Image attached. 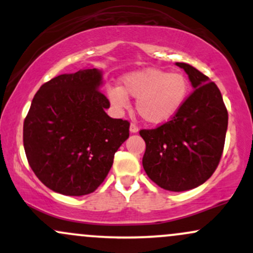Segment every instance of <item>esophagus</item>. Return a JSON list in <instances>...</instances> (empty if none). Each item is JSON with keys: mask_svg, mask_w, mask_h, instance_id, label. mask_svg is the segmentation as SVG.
I'll list each match as a JSON object with an SVG mask.
<instances>
[{"mask_svg": "<svg viewBox=\"0 0 253 253\" xmlns=\"http://www.w3.org/2000/svg\"><path fill=\"white\" fill-rule=\"evenodd\" d=\"M129 130H130V133H138V126H136L135 124H130V126H129Z\"/></svg>", "mask_w": 253, "mask_h": 253, "instance_id": "1", "label": "esophagus"}]
</instances>
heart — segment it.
<instances>
[{
	"label": "heart",
	"instance_id": "b5f03b06",
	"mask_svg": "<svg viewBox=\"0 0 253 253\" xmlns=\"http://www.w3.org/2000/svg\"><path fill=\"white\" fill-rule=\"evenodd\" d=\"M187 77L178 72L156 68L130 72L121 80V86L108 90L110 102L117 108L128 107L130 96L136 100V112L149 124L161 125L172 119L189 96Z\"/></svg>",
	"mask_w": 253,
	"mask_h": 253
}]
</instances>
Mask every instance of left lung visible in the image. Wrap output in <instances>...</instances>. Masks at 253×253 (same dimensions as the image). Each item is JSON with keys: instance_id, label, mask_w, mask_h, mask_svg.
<instances>
[{"instance_id": "8db88e82", "label": "left lung", "mask_w": 253, "mask_h": 253, "mask_svg": "<svg viewBox=\"0 0 253 253\" xmlns=\"http://www.w3.org/2000/svg\"><path fill=\"white\" fill-rule=\"evenodd\" d=\"M176 65L187 72L194 91L170 121L139 133L146 144L143 167L147 176L165 190L185 191L203 184L215 171L228 113L215 83L189 64Z\"/></svg>"}]
</instances>
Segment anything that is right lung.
Instances as JSON below:
<instances>
[{
    "label": "right lung",
    "mask_w": 253,
    "mask_h": 253,
    "mask_svg": "<svg viewBox=\"0 0 253 253\" xmlns=\"http://www.w3.org/2000/svg\"><path fill=\"white\" fill-rule=\"evenodd\" d=\"M102 71L84 69L42 84L24 123L30 167L51 190L68 196L92 193L104 181L129 123L107 115Z\"/></svg>",
    "instance_id": "add662e5"
}]
</instances>
